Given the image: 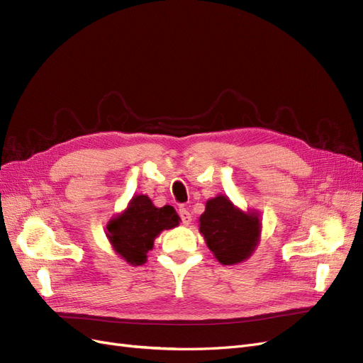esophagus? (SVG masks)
Here are the masks:
<instances>
[{
  "label": "esophagus",
  "mask_w": 363,
  "mask_h": 363,
  "mask_svg": "<svg viewBox=\"0 0 363 363\" xmlns=\"http://www.w3.org/2000/svg\"><path fill=\"white\" fill-rule=\"evenodd\" d=\"M179 215H180V218H182L183 225H189V223L192 222V215H191V211L187 210V208L180 207V210H179Z\"/></svg>",
  "instance_id": "1"
}]
</instances>
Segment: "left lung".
<instances>
[{
  "instance_id": "8db88e82",
  "label": "left lung",
  "mask_w": 363,
  "mask_h": 363,
  "mask_svg": "<svg viewBox=\"0 0 363 363\" xmlns=\"http://www.w3.org/2000/svg\"><path fill=\"white\" fill-rule=\"evenodd\" d=\"M199 233L220 264H239L254 254L259 243V213L243 211L227 195H218L206 203L199 216Z\"/></svg>"
}]
</instances>
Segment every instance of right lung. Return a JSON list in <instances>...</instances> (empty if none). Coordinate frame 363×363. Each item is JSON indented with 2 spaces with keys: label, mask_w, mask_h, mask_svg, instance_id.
I'll return each mask as SVG.
<instances>
[{
  "label": "right lung",
  "mask_w": 363,
  "mask_h": 363,
  "mask_svg": "<svg viewBox=\"0 0 363 363\" xmlns=\"http://www.w3.org/2000/svg\"><path fill=\"white\" fill-rule=\"evenodd\" d=\"M179 223L172 206L156 207L147 195H133L128 207L109 219L106 237L117 255L132 266H143L156 237Z\"/></svg>",
  "instance_id": "1"
}]
</instances>
